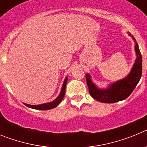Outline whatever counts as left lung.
I'll list each match as a JSON object with an SVG mask.
<instances>
[{
	"label": "left lung",
	"instance_id": "obj_1",
	"mask_svg": "<svg viewBox=\"0 0 147 147\" xmlns=\"http://www.w3.org/2000/svg\"><path fill=\"white\" fill-rule=\"evenodd\" d=\"M129 35L135 41V50L137 58L130 73L124 79L112 83L107 89H99L92 82L90 76L86 74V81L90 94L98 102L114 103L126 99L132 93L141 80L142 75V57L136 39L131 34H129Z\"/></svg>",
	"mask_w": 147,
	"mask_h": 147
}]
</instances>
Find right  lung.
I'll return each mask as SVG.
<instances>
[{
  "mask_svg": "<svg viewBox=\"0 0 147 147\" xmlns=\"http://www.w3.org/2000/svg\"><path fill=\"white\" fill-rule=\"evenodd\" d=\"M67 81V76L65 79L64 82H63V85L62 86V89H61V92L59 93V95L58 96V97L56 99H54L53 102H47V103L42 104V105H28V104L23 103L26 106H27L28 107L30 108L35 109V110H51V109H53L54 107H56L62 102V100L63 99L65 96V87H66V83Z\"/></svg>",
  "mask_w": 147,
  "mask_h": 147,
  "instance_id": "right-lung-1",
  "label": "right lung"
}]
</instances>
